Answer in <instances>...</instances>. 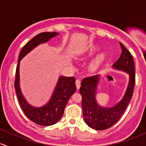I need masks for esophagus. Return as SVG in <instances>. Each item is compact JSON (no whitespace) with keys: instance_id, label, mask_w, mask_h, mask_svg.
<instances>
[{"instance_id":"esophagus-1","label":"esophagus","mask_w":146,"mask_h":146,"mask_svg":"<svg viewBox=\"0 0 146 146\" xmlns=\"http://www.w3.org/2000/svg\"><path fill=\"white\" fill-rule=\"evenodd\" d=\"M76 88H77V89L78 90L80 87V80H76Z\"/></svg>"}]
</instances>
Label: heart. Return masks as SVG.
Returning <instances> with one entry per match:
<instances>
[{"instance_id":"b5f03b06","label":"heart","mask_w":146,"mask_h":146,"mask_svg":"<svg viewBox=\"0 0 146 146\" xmlns=\"http://www.w3.org/2000/svg\"><path fill=\"white\" fill-rule=\"evenodd\" d=\"M99 49L98 46H90L88 48L87 52L88 54H91L95 53V51H97ZM104 58H105V54H103V53H100V54H98L91 61L90 64L89 65V69L91 71H95L96 70H98L100 66H101V64H102V62L104 61Z\"/></svg>"}]
</instances>
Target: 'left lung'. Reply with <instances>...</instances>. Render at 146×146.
Masks as SVG:
<instances>
[{
	"label": "left lung",
	"instance_id": "8db88e82",
	"mask_svg": "<svg viewBox=\"0 0 146 146\" xmlns=\"http://www.w3.org/2000/svg\"><path fill=\"white\" fill-rule=\"evenodd\" d=\"M121 54L112 68L129 74V84L124 95L112 107H102L96 99L97 91L101 76L82 79L80 93L82 95V108L84 121L88 126L95 130H104L111 127L121 118L133 95L135 84V67L133 57L129 50L121 43Z\"/></svg>",
	"mask_w": 146,
	"mask_h": 146
}]
</instances>
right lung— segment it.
Returning a JSON list of instances; mask_svg holds the SVG:
<instances>
[{
	"label": "right lung",
	"mask_w": 146,
	"mask_h": 146,
	"mask_svg": "<svg viewBox=\"0 0 146 146\" xmlns=\"http://www.w3.org/2000/svg\"><path fill=\"white\" fill-rule=\"evenodd\" d=\"M58 35L59 33L56 32H42L32 38L23 46V49L20 51L18 64L16 68L15 88L20 107L28 119L34 123L41 126H51L55 124L61 119L69 98L76 90L75 84L76 78L74 77L60 76L49 100L42 107H35L28 102L20 89V61L39 44L46 43L50 39L58 36Z\"/></svg>",
	"instance_id": "1"
}]
</instances>
